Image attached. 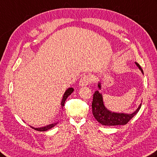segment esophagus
Segmentation results:
<instances>
[{"mask_svg": "<svg viewBox=\"0 0 157 157\" xmlns=\"http://www.w3.org/2000/svg\"><path fill=\"white\" fill-rule=\"evenodd\" d=\"M93 81V78L92 76L90 75H85L82 76L80 80H79V86H87L88 84H90Z\"/></svg>", "mask_w": 157, "mask_h": 157, "instance_id": "1", "label": "esophagus"}]
</instances>
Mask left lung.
I'll return each instance as SVG.
<instances>
[{"instance_id": "left-lung-1", "label": "left lung", "mask_w": 157, "mask_h": 157, "mask_svg": "<svg viewBox=\"0 0 157 157\" xmlns=\"http://www.w3.org/2000/svg\"><path fill=\"white\" fill-rule=\"evenodd\" d=\"M139 70L144 74V71L137 62H135ZM99 89H101V82L99 81L98 84ZM141 106L140 104L135 111L132 113H116L113 112L105 106L103 95L101 92L97 90L93 95L92 110L94 117L99 123L104 126H119V125H126L136 113L139 112Z\"/></svg>"}]
</instances>
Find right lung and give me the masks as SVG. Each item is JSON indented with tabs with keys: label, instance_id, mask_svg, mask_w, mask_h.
I'll use <instances>...</instances> for the list:
<instances>
[{
	"label": "right lung",
	"instance_id": "obj_1",
	"mask_svg": "<svg viewBox=\"0 0 157 157\" xmlns=\"http://www.w3.org/2000/svg\"><path fill=\"white\" fill-rule=\"evenodd\" d=\"M73 90H74L73 88H67L66 91H65V93H64V95H63V97H62V101H61V103H60L61 110L63 109L65 101H66V99H67L68 97H69L71 95V94L73 92ZM58 123V122H53V123H52V124H48V125H47V126H43V127H40V128H34V127H32L31 126H29L31 128H32L33 129L36 130H38V131H47V130H50L51 128H52L53 127L55 126Z\"/></svg>",
	"mask_w": 157,
	"mask_h": 157
}]
</instances>
